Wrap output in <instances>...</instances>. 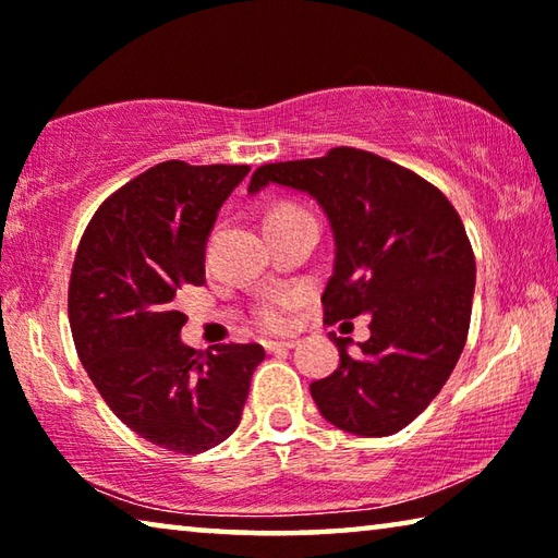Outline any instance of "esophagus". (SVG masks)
Masks as SVG:
<instances>
[{
    "mask_svg": "<svg viewBox=\"0 0 558 558\" xmlns=\"http://www.w3.org/2000/svg\"><path fill=\"white\" fill-rule=\"evenodd\" d=\"M298 342L295 339H286V342H263V349H266L268 354H272V352H290L292 347H295Z\"/></svg>",
    "mask_w": 558,
    "mask_h": 558,
    "instance_id": "1",
    "label": "esophagus"
}]
</instances>
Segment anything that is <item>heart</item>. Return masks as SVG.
Segmentation results:
<instances>
[{"mask_svg": "<svg viewBox=\"0 0 558 558\" xmlns=\"http://www.w3.org/2000/svg\"><path fill=\"white\" fill-rule=\"evenodd\" d=\"M305 211L300 206H278L268 214V219H276V216H288ZM298 305V295L290 290H278L270 292V295L263 298L256 310H253V323H256L263 332H286L292 327V310Z\"/></svg>", "mask_w": 558, "mask_h": 558, "instance_id": "1", "label": "heart"}]
</instances>
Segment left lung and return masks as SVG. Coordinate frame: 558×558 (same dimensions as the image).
Returning a JSON list of instances; mask_svg holds the SVG:
<instances>
[{"label": "left lung", "mask_w": 558, "mask_h": 558, "mask_svg": "<svg viewBox=\"0 0 558 558\" xmlns=\"http://www.w3.org/2000/svg\"><path fill=\"white\" fill-rule=\"evenodd\" d=\"M276 182L315 196L335 233L325 325L369 315L372 337L310 384L319 413L354 436L401 430L440 393L465 347L475 253L446 194L411 169L356 147L263 165L248 192Z\"/></svg>", "instance_id": "left-lung-1"}]
</instances>
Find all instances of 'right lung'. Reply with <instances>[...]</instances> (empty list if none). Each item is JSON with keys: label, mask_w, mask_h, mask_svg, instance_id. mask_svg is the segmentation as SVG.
Here are the masks:
<instances>
[{"label": "right lung", "mask_w": 558, "mask_h": 558, "mask_svg": "<svg viewBox=\"0 0 558 558\" xmlns=\"http://www.w3.org/2000/svg\"><path fill=\"white\" fill-rule=\"evenodd\" d=\"M248 165L149 167L93 214L75 251L69 323L110 411L155 446L196 456L239 428L260 344H182L184 286H204V248Z\"/></svg>", "instance_id": "right-lung-1"}]
</instances>
